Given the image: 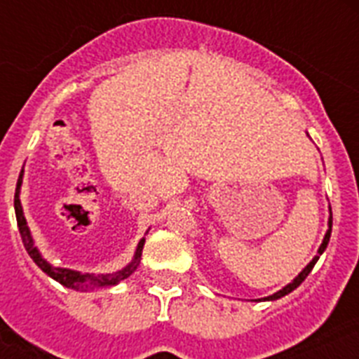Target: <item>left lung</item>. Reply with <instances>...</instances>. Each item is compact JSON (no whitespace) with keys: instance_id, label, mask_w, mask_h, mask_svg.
I'll return each instance as SVG.
<instances>
[{"instance_id":"8db88e82","label":"left lung","mask_w":359,"mask_h":359,"mask_svg":"<svg viewBox=\"0 0 359 359\" xmlns=\"http://www.w3.org/2000/svg\"><path fill=\"white\" fill-rule=\"evenodd\" d=\"M330 235H332V208H330L328 231H326V235H324V238H323V244H320V248H318L317 255L313 257V259H311V262H309V264H307V266L304 268V270H302V272L298 273V276H296V278L292 279V281H290L289 285H285V287H283V289H281V290H278V292H273V294L266 296V298H261V300H262V302H273V300H279V298H283L285 294H289V292H292V290H294L296 287H300V285H302V281H304V279H306L307 276H309V272H311V270H313V266H315V264H317L318 257L323 255V253H324V250H326V248H328Z\"/></svg>"}]
</instances>
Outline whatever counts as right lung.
<instances>
[{"label":"right lung","mask_w":359,"mask_h":359,"mask_svg":"<svg viewBox=\"0 0 359 359\" xmlns=\"http://www.w3.org/2000/svg\"><path fill=\"white\" fill-rule=\"evenodd\" d=\"M22 179H24V171L20 173V179L18 182H16V191H14V212H16V222H18L20 236H22L24 248L27 250L29 257L35 261V264L41 268L42 272L48 273L50 278L55 279V281L63 285V287H69V289H74V290H81V292H87V290H95V289H104V287H114V285L121 283L123 279L130 278V276L135 272V268L140 266L141 251H143V245H145V238L140 240V244H137V248H135V253L134 257H132V261H130L124 268L117 270V272H109V273L78 272V270H72V268L53 266L52 262H48L46 259L42 257L41 251H39V248L35 245V240H33V236H31V231L29 227H27V222H25L24 208H22V203H20Z\"/></svg>","instance_id":"obj_1"}]
</instances>
